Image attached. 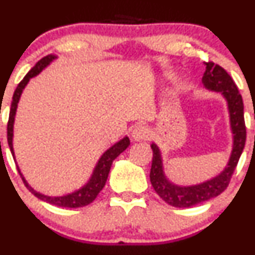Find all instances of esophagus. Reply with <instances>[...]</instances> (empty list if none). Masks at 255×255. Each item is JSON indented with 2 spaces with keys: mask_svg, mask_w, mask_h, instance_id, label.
I'll use <instances>...</instances> for the list:
<instances>
[{
  "mask_svg": "<svg viewBox=\"0 0 255 255\" xmlns=\"http://www.w3.org/2000/svg\"><path fill=\"white\" fill-rule=\"evenodd\" d=\"M132 137L134 140H146L149 138V129L145 126H137V127L133 129Z\"/></svg>",
  "mask_w": 255,
  "mask_h": 255,
  "instance_id": "esophagus-1",
  "label": "esophagus"
}]
</instances>
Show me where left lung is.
Listing matches in <instances>:
<instances>
[{"mask_svg": "<svg viewBox=\"0 0 255 255\" xmlns=\"http://www.w3.org/2000/svg\"><path fill=\"white\" fill-rule=\"evenodd\" d=\"M205 65H206V71L202 76L205 87L212 91L221 92L223 97L227 100L231 128L233 133L232 154H231L227 166L220 175L199 185L177 186L166 179L163 171L160 150L156 144H151L150 146L153 150V161H151L150 169L151 186L166 204L174 207H191L222 194L227 189L232 179L236 166L243 151L244 144H246L247 129L246 123H244L243 100L235 81L228 75L227 71L218 64L208 61V63H205Z\"/></svg>", "mask_w": 255, "mask_h": 255, "instance_id": "left-lung-1", "label": "left lung"}]
</instances>
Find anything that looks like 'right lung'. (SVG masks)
<instances>
[{
  "mask_svg": "<svg viewBox=\"0 0 255 255\" xmlns=\"http://www.w3.org/2000/svg\"><path fill=\"white\" fill-rule=\"evenodd\" d=\"M55 55H47L44 58L40 59L34 66L29 70V73L23 78L22 81L18 84L16 91L13 94V100H12L11 104V111H9V118H8V123H7V140H8V145L9 149H11L12 155H14L13 151V145H12V138H13V122H14V116H16V111H17V105L18 101H19V97L22 95L23 89L25 87V85L28 84L30 79L33 76L38 75L45 66H48L51 61L55 59ZM129 145V138L125 137L122 140H120L118 143H116L115 145H112L109 150H106L104 153V155L100 158L99 163H97L96 168H95L94 173H92L91 179L89 180L85 186H82L81 189L78 190V191H74L71 194L65 195V196H56V197H51V196H45V195L39 194V192L35 191L33 187H30L28 185V182L25 181V179L23 177L22 174H20V170L18 169V173H19L20 177H22L23 182L27 186V189L32 192L34 196H37L38 199L43 200V201L48 202V204L54 205V206H59V207H68V208H76V207H84L87 206V205L91 204L95 199L97 197V195L100 194L102 189H104L105 184L107 181V177H109L110 174V169H111V165L116 158L120 155L122 151H125L127 149V146Z\"/></svg>",
  "mask_w": 255,
  "mask_h": 255,
  "instance_id": "1",
  "label": "right lung"
}]
</instances>
